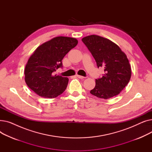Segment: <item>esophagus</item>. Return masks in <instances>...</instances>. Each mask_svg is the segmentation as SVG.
Returning <instances> with one entry per match:
<instances>
[{"label": "esophagus", "instance_id": "esophagus-1", "mask_svg": "<svg viewBox=\"0 0 152 152\" xmlns=\"http://www.w3.org/2000/svg\"><path fill=\"white\" fill-rule=\"evenodd\" d=\"M76 76H77L78 78H79V79H84V78H85V77L82 76H80V75H77Z\"/></svg>", "mask_w": 152, "mask_h": 152}]
</instances>
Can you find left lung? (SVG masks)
Here are the masks:
<instances>
[{"label": "left lung", "instance_id": "obj_1", "mask_svg": "<svg viewBox=\"0 0 152 152\" xmlns=\"http://www.w3.org/2000/svg\"><path fill=\"white\" fill-rule=\"evenodd\" d=\"M82 41L91 52L98 68L105 74L95 79L91 94L98 98L108 99L120 93L129 82L131 68L126 55L110 40L97 35L84 37Z\"/></svg>", "mask_w": 152, "mask_h": 152}]
</instances>
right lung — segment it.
Segmentation results:
<instances>
[{
	"label": "right lung",
	"instance_id": "1",
	"mask_svg": "<svg viewBox=\"0 0 152 152\" xmlns=\"http://www.w3.org/2000/svg\"><path fill=\"white\" fill-rule=\"evenodd\" d=\"M75 38L59 36L39 46L29 57L25 69V82L40 97L52 99L65 91L68 78L55 75L62 68V60L77 44Z\"/></svg>",
	"mask_w": 152,
	"mask_h": 152
}]
</instances>
